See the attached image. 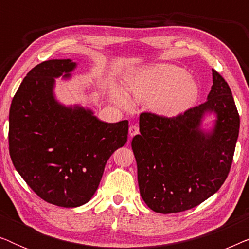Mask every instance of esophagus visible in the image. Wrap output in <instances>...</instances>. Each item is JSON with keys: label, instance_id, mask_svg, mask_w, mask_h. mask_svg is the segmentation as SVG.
<instances>
[{"label": "esophagus", "instance_id": "esophagus-1", "mask_svg": "<svg viewBox=\"0 0 249 249\" xmlns=\"http://www.w3.org/2000/svg\"><path fill=\"white\" fill-rule=\"evenodd\" d=\"M138 134H139V128L137 125H130V127H129V135H130V137H134V136Z\"/></svg>", "mask_w": 249, "mask_h": 249}]
</instances>
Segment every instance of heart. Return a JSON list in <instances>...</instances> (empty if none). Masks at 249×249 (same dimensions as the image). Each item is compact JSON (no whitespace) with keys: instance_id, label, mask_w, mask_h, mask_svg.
Returning <instances> with one entry per match:
<instances>
[{"instance_id":"b5f03b06","label":"heart","mask_w":249,"mask_h":249,"mask_svg":"<svg viewBox=\"0 0 249 249\" xmlns=\"http://www.w3.org/2000/svg\"><path fill=\"white\" fill-rule=\"evenodd\" d=\"M125 89L136 101H152V110L165 118L185 113L196 103L199 94L197 81L183 68L169 63L153 64L128 74ZM112 95L122 107H130V98L120 88L112 87Z\"/></svg>"}]
</instances>
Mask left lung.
<instances>
[{
  "instance_id": "left-lung-1",
  "label": "left lung",
  "mask_w": 249,
  "mask_h": 249,
  "mask_svg": "<svg viewBox=\"0 0 249 249\" xmlns=\"http://www.w3.org/2000/svg\"><path fill=\"white\" fill-rule=\"evenodd\" d=\"M213 85L205 103L176 118L152 113L139 117L131 147L138 186L149 209L169 214L190 210L215 194L230 171L239 134L232 93L212 69ZM216 117L211 127L205 118Z\"/></svg>"
}]
</instances>
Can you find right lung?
<instances>
[{
    "mask_svg": "<svg viewBox=\"0 0 249 249\" xmlns=\"http://www.w3.org/2000/svg\"><path fill=\"white\" fill-rule=\"evenodd\" d=\"M76 68L70 59L37 64L17 90L9 114L16 170L40 198L62 207L89 202L108 158L128 138V120L108 124L90 108L57 101L55 79H70Z\"/></svg>",
    "mask_w": 249,
    "mask_h": 249,
    "instance_id": "1",
    "label": "right lung"
}]
</instances>
